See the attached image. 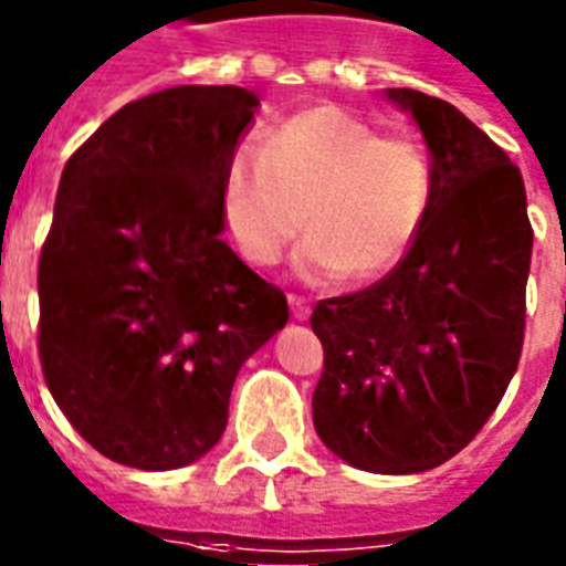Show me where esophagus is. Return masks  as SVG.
<instances>
[{"label":"esophagus","mask_w":566,"mask_h":566,"mask_svg":"<svg viewBox=\"0 0 566 566\" xmlns=\"http://www.w3.org/2000/svg\"><path fill=\"white\" fill-rule=\"evenodd\" d=\"M289 310H292V318L306 321L310 318V301L301 295H289Z\"/></svg>","instance_id":"1"}]
</instances>
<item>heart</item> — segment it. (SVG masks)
<instances>
[{"label":"heart","instance_id":"1","mask_svg":"<svg viewBox=\"0 0 566 566\" xmlns=\"http://www.w3.org/2000/svg\"><path fill=\"white\" fill-rule=\"evenodd\" d=\"M432 157L411 134H379L338 104H312L262 130L256 155L228 166L221 212L251 265L297 254L306 280L374 283L395 271L427 224Z\"/></svg>","mask_w":566,"mask_h":566}]
</instances>
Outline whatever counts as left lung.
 Segmentation results:
<instances>
[{"label": "left lung", "mask_w": 566, "mask_h": 566, "mask_svg": "<svg viewBox=\"0 0 566 566\" xmlns=\"http://www.w3.org/2000/svg\"><path fill=\"white\" fill-rule=\"evenodd\" d=\"M423 130L436 196L395 271L312 310L321 441L370 473H420L476 438L517 370L532 224L523 175L462 111L388 90Z\"/></svg>", "instance_id": "1"}]
</instances>
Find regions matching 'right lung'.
<instances>
[{
	"label": "right lung",
	"mask_w": 566,
	"mask_h": 566,
	"mask_svg": "<svg viewBox=\"0 0 566 566\" xmlns=\"http://www.w3.org/2000/svg\"><path fill=\"white\" fill-rule=\"evenodd\" d=\"M260 98L171 87L125 104L63 166L38 265V354L90 447L139 470L196 462L228 427L286 295L224 239L221 189Z\"/></svg>",
	"instance_id": "right-lung-1"
}]
</instances>
